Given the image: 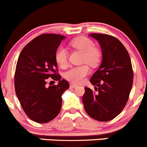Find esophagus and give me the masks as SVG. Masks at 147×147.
I'll return each instance as SVG.
<instances>
[{
	"instance_id": "obj_1",
	"label": "esophagus",
	"mask_w": 147,
	"mask_h": 147,
	"mask_svg": "<svg viewBox=\"0 0 147 147\" xmlns=\"http://www.w3.org/2000/svg\"><path fill=\"white\" fill-rule=\"evenodd\" d=\"M77 86H78V85H77V84H74V83H71V84H70V87H71V88H76Z\"/></svg>"
}]
</instances>
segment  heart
Listing matches in <instances>:
<instances>
[{"label": "heart", "instance_id": "obj_1", "mask_svg": "<svg viewBox=\"0 0 147 147\" xmlns=\"http://www.w3.org/2000/svg\"><path fill=\"white\" fill-rule=\"evenodd\" d=\"M70 46L83 53L82 61L91 66H95L101 61V52L98 48L94 46L92 40L87 37L81 36L71 40ZM68 51L63 47H59L55 54L56 63L61 68H65L68 64ZM90 69L87 65L75 66L64 74V77L68 81L74 83L84 82L86 76L89 74Z\"/></svg>", "mask_w": 147, "mask_h": 147}]
</instances>
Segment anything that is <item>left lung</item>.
<instances>
[{"label": "left lung", "instance_id": "8db88e82", "mask_svg": "<svg viewBox=\"0 0 147 147\" xmlns=\"http://www.w3.org/2000/svg\"><path fill=\"white\" fill-rule=\"evenodd\" d=\"M98 40L102 51V62L90 81L95 91L85 87L84 109L99 121L113 119L122 111L129 99L134 74L130 56L124 46L112 36L91 33Z\"/></svg>", "mask_w": 147, "mask_h": 147}]
</instances>
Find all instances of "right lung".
I'll list each match as a JSON object with an SVG mask.
<instances>
[{"instance_id": "obj_1", "label": "right lung", "mask_w": 147, "mask_h": 147, "mask_svg": "<svg viewBox=\"0 0 147 147\" xmlns=\"http://www.w3.org/2000/svg\"><path fill=\"white\" fill-rule=\"evenodd\" d=\"M65 38L54 33L40 35L25 46L18 57L16 94L26 115L35 122L47 123L56 118L61 109L62 94L69 88V82L57 73L55 59ZM49 78L59 80V84L46 87Z\"/></svg>"}]
</instances>
